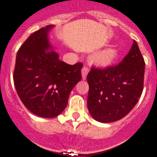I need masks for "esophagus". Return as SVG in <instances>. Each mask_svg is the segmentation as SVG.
I'll list each match as a JSON object with an SVG mask.
<instances>
[{
	"mask_svg": "<svg viewBox=\"0 0 157 157\" xmlns=\"http://www.w3.org/2000/svg\"><path fill=\"white\" fill-rule=\"evenodd\" d=\"M89 67H86V66H84V67L82 68V71H81V73H82V78L83 79H86L87 75H88V73H89Z\"/></svg>",
	"mask_w": 157,
	"mask_h": 157,
	"instance_id": "esophagus-1",
	"label": "esophagus"
}]
</instances>
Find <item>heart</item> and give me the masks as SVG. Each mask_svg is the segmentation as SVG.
Here are the masks:
<instances>
[{
	"instance_id": "b5f03b06",
	"label": "heart",
	"mask_w": 157,
	"mask_h": 157,
	"mask_svg": "<svg viewBox=\"0 0 157 157\" xmlns=\"http://www.w3.org/2000/svg\"><path fill=\"white\" fill-rule=\"evenodd\" d=\"M117 57V51L114 48H106L93 55L92 60L96 64L107 66L111 64Z\"/></svg>"
}]
</instances>
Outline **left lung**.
Listing matches in <instances>:
<instances>
[{"label": "left lung", "instance_id": "8db88e82", "mask_svg": "<svg viewBox=\"0 0 157 157\" xmlns=\"http://www.w3.org/2000/svg\"><path fill=\"white\" fill-rule=\"evenodd\" d=\"M145 61L134 40L129 53L119 64L92 67L87 76L90 86L88 109L99 122L121 120L135 107L143 91Z\"/></svg>", "mask_w": 157, "mask_h": 157}]
</instances>
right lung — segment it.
<instances>
[{"label":"right lung","mask_w":157,"mask_h":157,"mask_svg":"<svg viewBox=\"0 0 157 157\" xmlns=\"http://www.w3.org/2000/svg\"><path fill=\"white\" fill-rule=\"evenodd\" d=\"M53 25L36 31L17 54L13 80L19 98L34 115L53 118L64 110L71 90L82 78V63L69 65L52 50L48 33Z\"/></svg>","instance_id":"1"}]
</instances>
